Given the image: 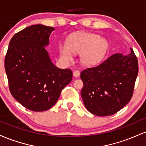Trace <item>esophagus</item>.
<instances>
[{
  "label": "esophagus",
  "mask_w": 146,
  "mask_h": 146,
  "mask_svg": "<svg viewBox=\"0 0 146 146\" xmlns=\"http://www.w3.org/2000/svg\"><path fill=\"white\" fill-rule=\"evenodd\" d=\"M80 71H78V70H76V71L73 72V76L75 77V78H78V77L80 76Z\"/></svg>",
  "instance_id": "34e87169"
}]
</instances>
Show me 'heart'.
I'll list each match as a JSON object with an SVG mask.
<instances>
[{"label": "heart", "instance_id": "b5f03b06", "mask_svg": "<svg viewBox=\"0 0 146 146\" xmlns=\"http://www.w3.org/2000/svg\"><path fill=\"white\" fill-rule=\"evenodd\" d=\"M106 39L95 33L80 32L71 34L66 44L59 46L60 55L64 61H71L73 53H80V61L86 66H94L104 59L108 51Z\"/></svg>", "mask_w": 146, "mask_h": 146}]
</instances>
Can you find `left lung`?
I'll list each match as a JSON object with an SVG mask.
<instances>
[{"mask_svg":"<svg viewBox=\"0 0 146 146\" xmlns=\"http://www.w3.org/2000/svg\"><path fill=\"white\" fill-rule=\"evenodd\" d=\"M138 61L133 50L127 56L116 53L98 66L81 72V95L90 113L98 116L116 113L130 102L138 74Z\"/></svg>","mask_w":146,"mask_h":146,"instance_id":"8db88e82","label":"left lung"}]
</instances>
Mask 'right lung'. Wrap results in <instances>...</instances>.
Wrapping results in <instances>:
<instances>
[{
  "instance_id": "1",
  "label": "right lung",
  "mask_w": 146,
  "mask_h": 146,
  "mask_svg": "<svg viewBox=\"0 0 146 146\" xmlns=\"http://www.w3.org/2000/svg\"><path fill=\"white\" fill-rule=\"evenodd\" d=\"M54 30L43 25L26 27L12 37L7 52L5 69L10 93L32 111H44L53 106L73 78L71 69L53 64L44 48Z\"/></svg>"
}]
</instances>
